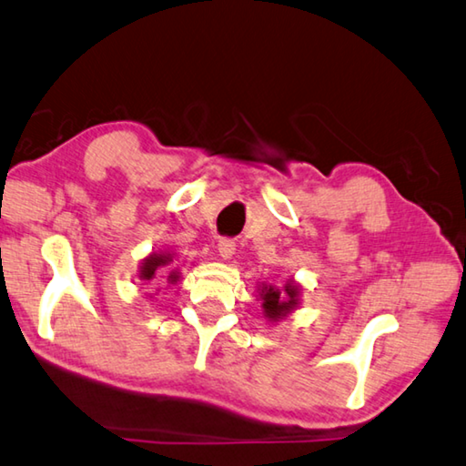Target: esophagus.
<instances>
[{
    "instance_id": "esophagus-1",
    "label": "esophagus",
    "mask_w": 466,
    "mask_h": 466,
    "mask_svg": "<svg viewBox=\"0 0 466 466\" xmlns=\"http://www.w3.org/2000/svg\"><path fill=\"white\" fill-rule=\"evenodd\" d=\"M217 248H218L220 258H225V259H228V258L235 254V241L233 239H227V238L225 239H218Z\"/></svg>"
}]
</instances>
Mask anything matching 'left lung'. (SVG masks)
<instances>
[{
  "instance_id": "left-lung-1",
  "label": "left lung",
  "mask_w": 466,
  "mask_h": 466,
  "mask_svg": "<svg viewBox=\"0 0 466 466\" xmlns=\"http://www.w3.org/2000/svg\"><path fill=\"white\" fill-rule=\"evenodd\" d=\"M259 299H262L264 315L270 321H279L282 317H287L292 309L299 305V287L295 282L287 284L284 289L276 287H264L259 289Z\"/></svg>"
}]
</instances>
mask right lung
<instances>
[{"label": "right lung", "mask_w": 466, "mask_h": 466, "mask_svg": "<svg viewBox=\"0 0 466 466\" xmlns=\"http://www.w3.org/2000/svg\"><path fill=\"white\" fill-rule=\"evenodd\" d=\"M171 262V254H151L149 258L143 259L141 264V270H138V279L141 280H155V279H166L167 282H177L179 279V272L171 270L167 277H163V273H167V270H161V268H166Z\"/></svg>", "instance_id": "right-lung-1"}]
</instances>
